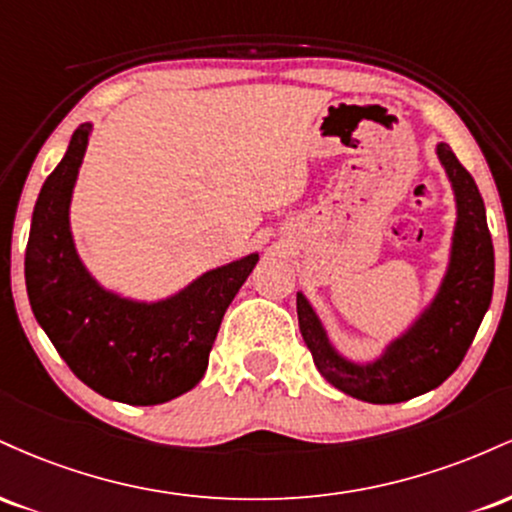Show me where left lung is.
<instances>
[{
	"label": "left lung",
	"instance_id": "1",
	"mask_svg": "<svg viewBox=\"0 0 512 512\" xmlns=\"http://www.w3.org/2000/svg\"><path fill=\"white\" fill-rule=\"evenodd\" d=\"M438 156L457 197L450 269L431 308L385 351L380 361L354 366L334 354L310 303L303 293L296 296L298 327L320 375L337 390L363 402H407L445 383L462 363L491 305L496 264L484 199L477 182L448 144H438Z\"/></svg>",
	"mask_w": 512,
	"mask_h": 512
}]
</instances>
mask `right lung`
<instances>
[{
  "label": "right lung",
  "mask_w": 512,
  "mask_h": 512,
  "mask_svg": "<svg viewBox=\"0 0 512 512\" xmlns=\"http://www.w3.org/2000/svg\"><path fill=\"white\" fill-rule=\"evenodd\" d=\"M88 134L91 125L72 134L35 202L26 245L28 301L81 383L115 402L163 404L202 380L223 313L260 257L211 269L161 303L103 291L76 257L69 233V199Z\"/></svg>",
  "instance_id": "add662e5"
}]
</instances>
